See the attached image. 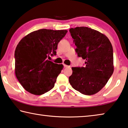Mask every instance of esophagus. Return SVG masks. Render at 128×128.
I'll list each match as a JSON object with an SVG mask.
<instances>
[{
    "mask_svg": "<svg viewBox=\"0 0 128 128\" xmlns=\"http://www.w3.org/2000/svg\"><path fill=\"white\" fill-rule=\"evenodd\" d=\"M64 68H69V67H70V66L66 65V64H64Z\"/></svg>",
    "mask_w": 128,
    "mask_h": 128,
    "instance_id": "34e87169",
    "label": "esophagus"
}]
</instances>
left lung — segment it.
I'll use <instances>...</instances> for the list:
<instances>
[{
  "label": "left lung",
  "mask_w": 128,
  "mask_h": 128,
  "mask_svg": "<svg viewBox=\"0 0 128 128\" xmlns=\"http://www.w3.org/2000/svg\"><path fill=\"white\" fill-rule=\"evenodd\" d=\"M79 57L86 66L72 68L69 82L72 88L84 95H93L105 86L114 72L113 47L108 37L86 27L69 30Z\"/></svg>",
  "instance_id": "left-lung-1"
}]
</instances>
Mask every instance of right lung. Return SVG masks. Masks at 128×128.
Returning <instances> with one entry per match:
<instances>
[{
  "instance_id": "add662e5",
  "label": "right lung",
  "mask_w": 128,
  "mask_h": 128,
  "mask_svg": "<svg viewBox=\"0 0 128 128\" xmlns=\"http://www.w3.org/2000/svg\"><path fill=\"white\" fill-rule=\"evenodd\" d=\"M66 30L40 29L21 39L15 51V73L23 88L34 95H41L54 86L56 78L63 69L48 60L56 56L60 40Z\"/></svg>"
}]
</instances>
